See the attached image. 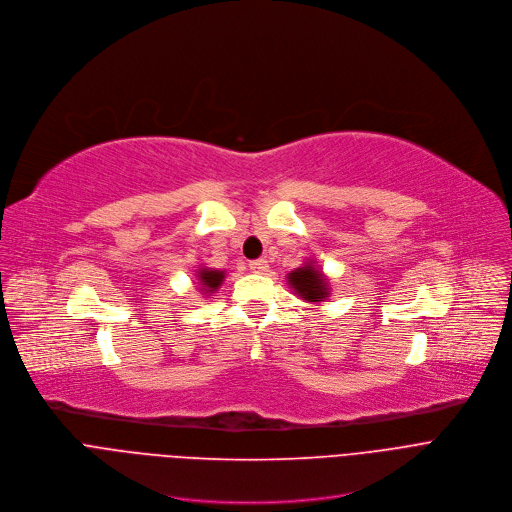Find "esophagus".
I'll return each instance as SVG.
<instances>
[{"mask_svg": "<svg viewBox=\"0 0 512 512\" xmlns=\"http://www.w3.org/2000/svg\"><path fill=\"white\" fill-rule=\"evenodd\" d=\"M250 270L256 272V274H266V272H268V262H266L264 258L252 260V262H250Z\"/></svg>", "mask_w": 512, "mask_h": 512, "instance_id": "obj_1", "label": "esophagus"}]
</instances>
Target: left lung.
<instances>
[{
    "instance_id": "8db88e82",
    "label": "left lung",
    "mask_w": 512,
    "mask_h": 512,
    "mask_svg": "<svg viewBox=\"0 0 512 512\" xmlns=\"http://www.w3.org/2000/svg\"><path fill=\"white\" fill-rule=\"evenodd\" d=\"M290 288L309 302H323L329 296V282L315 262H304V266L292 270L288 276Z\"/></svg>"
}]
</instances>
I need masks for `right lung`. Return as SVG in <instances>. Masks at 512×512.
<instances>
[{
  "label": "right lung",
  "instance_id": "obj_1",
  "mask_svg": "<svg viewBox=\"0 0 512 512\" xmlns=\"http://www.w3.org/2000/svg\"><path fill=\"white\" fill-rule=\"evenodd\" d=\"M226 278V272L224 270H214V268H201L197 270V280H199V290H203L206 294H212L216 292L222 282Z\"/></svg>",
  "mask_w": 512,
  "mask_h": 512
}]
</instances>
